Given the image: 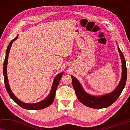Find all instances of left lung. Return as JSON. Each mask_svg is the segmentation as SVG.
<instances>
[{
  "label": "left lung",
  "mask_w": 130,
  "mask_h": 130,
  "mask_svg": "<svg viewBox=\"0 0 130 130\" xmlns=\"http://www.w3.org/2000/svg\"><path fill=\"white\" fill-rule=\"evenodd\" d=\"M118 51L120 54L121 58L122 64V77L118 86L112 93L101 97L94 96L89 95L88 93H86L83 90L79 81L75 77L72 76L73 87L75 90L78 99L82 104L90 108L101 109V108H107L111 105L118 99L119 96L121 95L125 86L127 77V70L125 58H124L123 53H122V51L119 48Z\"/></svg>",
  "instance_id": "1"
}]
</instances>
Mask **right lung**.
Returning a JSON list of instances; mask_svg holds the SVG:
<instances>
[{
    "label": "right lung",
    "mask_w": 130,
    "mask_h": 130,
    "mask_svg": "<svg viewBox=\"0 0 130 130\" xmlns=\"http://www.w3.org/2000/svg\"><path fill=\"white\" fill-rule=\"evenodd\" d=\"M18 37H16L15 38H14L13 40L11 41V42H10L9 44L8 48L6 50V56H5V58L4 60V63H3V76H4V82H5V87H6V90L8 92L9 95L10 96V97L17 103V104H18L21 107H22L24 109H30V110H38V109H42L44 108H45L49 106L50 105L52 104L53 101L54 99L55 95H56V92L57 90V88L58 84H59L60 80L61 79L62 76L63 75L64 73L61 72L60 74H58L57 76H56V78L54 79V82H53L52 88H51L50 93L49 94V95L48 96L47 98L44 99L43 101H41V102L38 103H35V104H25L21 102V101H19L17 98L15 96V95H13L12 92L10 90L9 85L8 83V77H7V64H8V55L9 53V51L10 49V47L12 45V42L14 41L17 40Z\"/></svg>",
    "instance_id": "add662e5"
}]
</instances>
